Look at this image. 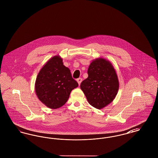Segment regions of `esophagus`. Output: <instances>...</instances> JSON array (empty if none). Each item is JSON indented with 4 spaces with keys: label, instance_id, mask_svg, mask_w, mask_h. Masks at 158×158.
I'll list each match as a JSON object with an SVG mask.
<instances>
[{
    "label": "esophagus",
    "instance_id": "obj_1",
    "mask_svg": "<svg viewBox=\"0 0 158 158\" xmlns=\"http://www.w3.org/2000/svg\"><path fill=\"white\" fill-rule=\"evenodd\" d=\"M77 82L78 83V84H79V85H80V84H81V83L82 82V78H81V77H79V78H78V79H77Z\"/></svg>",
    "mask_w": 158,
    "mask_h": 158
}]
</instances>
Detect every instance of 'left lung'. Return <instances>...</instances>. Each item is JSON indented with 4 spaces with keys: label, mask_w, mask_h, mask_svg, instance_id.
I'll use <instances>...</instances> for the list:
<instances>
[{
    "label": "left lung",
    "mask_w": 158,
    "mask_h": 158,
    "mask_svg": "<svg viewBox=\"0 0 158 158\" xmlns=\"http://www.w3.org/2000/svg\"><path fill=\"white\" fill-rule=\"evenodd\" d=\"M88 77L81 84V88L89 104L101 110L115 99L119 82L111 63L103 58L92 60L88 70Z\"/></svg>",
    "instance_id": "1"
}]
</instances>
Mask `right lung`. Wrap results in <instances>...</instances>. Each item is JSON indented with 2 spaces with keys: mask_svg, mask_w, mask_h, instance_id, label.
Here are the masks:
<instances>
[{
  "mask_svg": "<svg viewBox=\"0 0 158 158\" xmlns=\"http://www.w3.org/2000/svg\"><path fill=\"white\" fill-rule=\"evenodd\" d=\"M78 86L70 70L60 56L48 60L40 70L35 83V91L39 100L51 109H57L68 101L71 91Z\"/></svg>",
  "mask_w": 158,
  "mask_h": 158,
  "instance_id": "obj_1",
  "label": "right lung"
}]
</instances>
